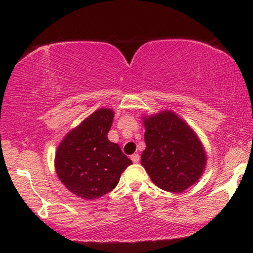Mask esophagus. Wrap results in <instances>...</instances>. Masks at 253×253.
Returning a JSON list of instances; mask_svg holds the SVG:
<instances>
[{"label":"esophagus","instance_id":"34e87169","mask_svg":"<svg viewBox=\"0 0 253 253\" xmlns=\"http://www.w3.org/2000/svg\"><path fill=\"white\" fill-rule=\"evenodd\" d=\"M130 158H131V161L134 162V163H138L139 160H140V156L138 155V154H132V155L130 156Z\"/></svg>","mask_w":253,"mask_h":253}]
</instances>
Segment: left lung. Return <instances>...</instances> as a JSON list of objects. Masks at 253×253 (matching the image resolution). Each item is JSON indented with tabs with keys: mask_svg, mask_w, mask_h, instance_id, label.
Here are the masks:
<instances>
[{
	"mask_svg": "<svg viewBox=\"0 0 253 253\" xmlns=\"http://www.w3.org/2000/svg\"><path fill=\"white\" fill-rule=\"evenodd\" d=\"M144 125L146 148L142 165L158 187L181 193L203 173L207 157L202 144L190 126L172 111L146 117Z\"/></svg>",
	"mask_w": 253,
	"mask_h": 253,
	"instance_id": "8db88e82",
	"label": "left lung"
}]
</instances>
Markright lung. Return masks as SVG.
Instances as JSON below:
<instances>
[{"mask_svg":"<svg viewBox=\"0 0 253 253\" xmlns=\"http://www.w3.org/2000/svg\"><path fill=\"white\" fill-rule=\"evenodd\" d=\"M114 113L98 109L68 134L55 153V170L66 187L85 200L113 191L132 164L117 144L108 139Z\"/></svg>","mask_w":253,"mask_h":253,"instance_id":"obj_1","label":"right lung"}]
</instances>
